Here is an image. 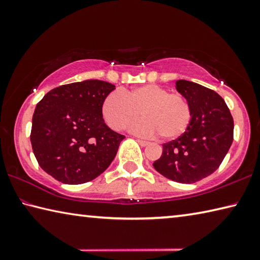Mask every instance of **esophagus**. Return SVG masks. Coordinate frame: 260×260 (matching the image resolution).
Listing matches in <instances>:
<instances>
[{"instance_id":"obj_1","label":"esophagus","mask_w":260,"mask_h":260,"mask_svg":"<svg viewBox=\"0 0 260 260\" xmlns=\"http://www.w3.org/2000/svg\"><path fill=\"white\" fill-rule=\"evenodd\" d=\"M136 141H138L140 146H142V147H148L149 144H150V143H149V142H147V141H144V140H141V139H138V140H136Z\"/></svg>"}]
</instances>
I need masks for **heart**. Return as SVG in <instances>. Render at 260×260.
<instances>
[{"label": "heart", "mask_w": 260, "mask_h": 260, "mask_svg": "<svg viewBox=\"0 0 260 260\" xmlns=\"http://www.w3.org/2000/svg\"><path fill=\"white\" fill-rule=\"evenodd\" d=\"M144 118L134 121L131 128L144 136L159 135L161 140L181 136L190 125L192 109L187 98L169 93L158 85H142L133 89L111 91L102 103V114L113 129L121 131L140 114Z\"/></svg>", "instance_id": "1"}]
</instances>
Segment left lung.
Segmentation results:
<instances>
[{"instance_id":"left-lung-1","label":"left lung","mask_w":260,"mask_h":260,"mask_svg":"<svg viewBox=\"0 0 260 260\" xmlns=\"http://www.w3.org/2000/svg\"><path fill=\"white\" fill-rule=\"evenodd\" d=\"M175 88L191 105V122L181 136L162 144V153L153 167L175 182L193 183L221 164L232 146L234 120L214 90L187 80H178Z\"/></svg>"}]
</instances>
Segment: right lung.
<instances>
[{"instance_id":"add662e5","label":"right lung","mask_w":260,"mask_h":260,"mask_svg":"<svg viewBox=\"0 0 260 260\" xmlns=\"http://www.w3.org/2000/svg\"><path fill=\"white\" fill-rule=\"evenodd\" d=\"M116 87L85 80L51 89L37 104L30 143L41 169L67 184L91 181L108 169L124 135L104 122L102 103Z\"/></svg>"}]
</instances>
